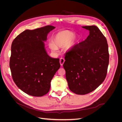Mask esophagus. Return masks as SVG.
I'll return each mask as SVG.
<instances>
[{"mask_svg":"<svg viewBox=\"0 0 122 122\" xmlns=\"http://www.w3.org/2000/svg\"><path fill=\"white\" fill-rule=\"evenodd\" d=\"M65 60L64 58H60V64L61 66H62L64 63Z\"/></svg>","mask_w":122,"mask_h":122,"instance_id":"34e87169","label":"esophagus"}]
</instances>
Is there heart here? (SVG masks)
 Instances as JSON below:
<instances>
[{"label": "heart", "instance_id": "b5f03b06", "mask_svg": "<svg viewBox=\"0 0 122 122\" xmlns=\"http://www.w3.org/2000/svg\"><path fill=\"white\" fill-rule=\"evenodd\" d=\"M76 41L77 39L73 32L69 30L61 31L54 36L53 42L49 43V46L53 52L57 51V47L64 46H65L66 50H70L75 46Z\"/></svg>", "mask_w": 122, "mask_h": 122}]
</instances>
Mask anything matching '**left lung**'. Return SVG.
I'll return each instance as SVG.
<instances>
[{
	"label": "left lung",
	"mask_w": 122,
	"mask_h": 122,
	"mask_svg": "<svg viewBox=\"0 0 122 122\" xmlns=\"http://www.w3.org/2000/svg\"><path fill=\"white\" fill-rule=\"evenodd\" d=\"M82 27L89 35L66 53L63 64L69 89L78 95L96 89L104 81L109 64L108 44L101 31L95 25Z\"/></svg>",
	"instance_id": "obj_1"
}]
</instances>
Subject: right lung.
<instances>
[{
    "label": "right lung",
    "mask_w": 122,
    "mask_h": 122,
    "mask_svg": "<svg viewBox=\"0 0 122 122\" xmlns=\"http://www.w3.org/2000/svg\"><path fill=\"white\" fill-rule=\"evenodd\" d=\"M51 25L27 29L14 40L11 46L10 67L14 82L29 95L41 97L48 93L50 82L60 68V59L48 55L44 42Z\"/></svg>",
    "instance_id": "obj_1"
}]
</instances>
